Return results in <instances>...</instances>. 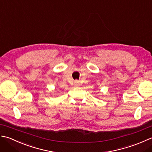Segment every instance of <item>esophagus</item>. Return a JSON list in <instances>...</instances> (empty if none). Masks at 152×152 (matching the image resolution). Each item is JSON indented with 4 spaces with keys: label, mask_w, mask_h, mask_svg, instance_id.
I'll list each match as a JSON object with an SVG mask.
<instances>
[{
    "label": "esophagus",
    "mask_w": 152,
    "mask_h": 152,
    "mask_svg": "<svg viewBox=\"0 0 152 152\" xmlns=\"http://www.w3.org/2000/svg\"><path fill=\"white\" fill-rule=\"evenodd\" d=\"M78 83H79L78 80H75V84L77 85V84H78Z\"/></svg>",
    "instance_id": "obj_1"
}]
</instances>
